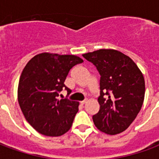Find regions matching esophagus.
Instances as JSON below:
<instances>
[{"label": "esophagus", "instance_id": "esophagus-1", "mask_svg": "<svg viewBox=\"0 0 159 159\" xmlns=\"http://www.w3.org/2000/svg\"><path fill=\"white\" fill-rule=\"evenodd\" d=\"M86 102H87V100H83V101H81L80 104H81L82 106H83V105H85V104H86Z\"/></svg>", "mask_w": 159, "mask_h": 159}]
</instances>
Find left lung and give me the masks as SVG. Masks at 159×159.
<instances>
[{"instance_id": "8db88e82", "label": "left lung", "mask_w": 159, "mask_h": 159, "mask_svg": "<svg viewBox=\"0 0 159 159\" xmlns=\"http://www.w3.org/2000/svg\"><path fill=\"white\" fill-rule=\"evenodd\" d=\"M100 75V111L93 116L94 125L107 134L127 129L141 109L145 80L129 56L113 49H100L83 54Z\"/></svg>"}]
</instances>
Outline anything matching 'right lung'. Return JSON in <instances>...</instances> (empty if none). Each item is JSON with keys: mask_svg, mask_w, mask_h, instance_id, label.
Instances as JSON below:
<instances>
[{"mask_svg": "<svg viewBox=\"0 0 159 159\" xmlns=\"http://www.w3.org/2000/svg\"><path fill=\"white\" fill-rule=\"evenodd\" d=\"M83 60L75 55L42 52L27 63L20 76L18 100L27 122L47 136H60L72 125L79 103L59 100L70 70Z\"/></svg>", "mask_w": 159, "mask_h": 159, "instance_id": "1", "label": "right lung"}]
</instances>
